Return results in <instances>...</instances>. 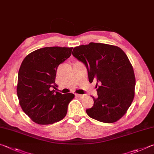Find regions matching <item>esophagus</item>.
I'll use <instances>...</instances> for the list:
<instances>
[{
    "instance_id": "1",
    "label": "esophagus",
    "mask_w": 154,
    "mask_h": 154,
    "mask_svg": "<svg viewBox=\"0 0 154 154\" xmlns=\"http://www.w3.org/2000/svg\"><path fill=\"white\" fill-rule=\"evenodd\" d=\"M75 96L78 97L82 99V98L84 97L85 96V95H80V94H76V95H75Z\"/></svg>"
}]
</instances>
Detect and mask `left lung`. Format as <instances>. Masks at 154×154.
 Here are the masks:
<instances>
[{"label": "left lung", "instance_id": "left-lung-1", "mask_svg": "<svg viewBox=\"0 0 154 154\" xmlns=\"http://www.w3.org/2000/svg\"><path fill=\"white\" fill-rule=\"evenodd\" d=\"M72 55L85 65L89 82L99 85L93 106L86 109L88 116L105 123L117 122L134 97L135 76L127 55L117 46L95 42L75 47Z\"/></svg>", "mask_w": 154, "mask_h": 154}]
</instances>
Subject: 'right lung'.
Masks as SVG:
<instances>
[{"mask_svg":"<svg viewBox=\"0 0 154 154\" xmlns=\"http://www.w3.org/2000/svg\"><path fill=\"white\" fill-rule=\"evenodd\" d=\"M73 47L39 48L27 55L18 72L17 94L23 111L35 123L52 125L61 120L74 98L72 93L62 94L55 88L57 69L72 54Z\"/></svg>","mask_w":154,"mask_h":154,"instance_id":"add662e5","label":"right lung"}]
</instances>
